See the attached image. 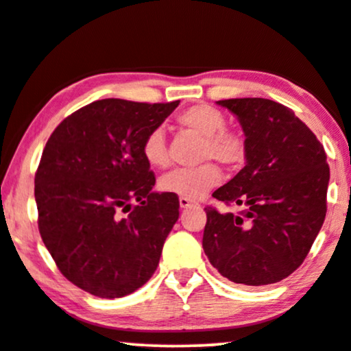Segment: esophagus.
<instances>
[{"label": "esophagus", "instance_id": "34e87169", "mask_svg": "<svg viewBox=\"0 0 351 351\" xmlns=\"http://www.w3.org/2000/svg\"><path fill=\"white\" fill-rule=\"evenodd\" d=\"M180 205H181V208H188V207H191V205H194V202L186 197H180Z\"/></svg>", "mask_w": 351, "mask_h": 351}]
</instances>
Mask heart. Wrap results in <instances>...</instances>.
<instances>
[{
    "instance_id": "obj_1",
    "label": "heart",
    "mask_w": 351,
    "mask_h": 351,
    "mask_svg": "<svg viewBox=\"0 0 351 351\" xmlns=\"http://www.w3.org/2000/svg\"><path fill=\"white\" fill-rule=\"evenodd\" d=\"M180 128L202 138L200 162L218 160L226 167H237L247 157V141L244 134L228 130L226 117L212 106L199 104L181 112L176 117ZM144 160L152 168H165L170 163L165 136L162 130H152L144 138L141 147ZM221 181V171L213 162H207L191 170H175L167 173L158 181L163 193L180 195L189 200L202 199L210 189Z\"/></svg>"
}]
</instances>
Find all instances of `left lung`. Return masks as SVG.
<instances>
[{"label": "left lung", "instance_id": "left-lung-1", "mask_svg": "<svg viewBox=\"0 0 351 351\" xmlns=\"http://www.w3.org/2000/svg\"><path fill=\"white\" fill-rule=\"evenodd\" d=\"M237 117L245 167L213 193L239 213L207 207L202 247L221 276L244 286L282 281L303 263L328 210L329 165L292 109L263 97L218 101Z\"/></svg>", "mask_w": 351, "mask_h": 351}]
</instances>
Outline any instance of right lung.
Here are the masks:
<instances>
[{"label":"right lung","instance_id":"right-lung-1","mask_svg":"<svg viewBox=\"0 0 351 351\" xmlns=\"http://www.w3.org/2000/svg\"><path fill=\"white\" fill-rule=\"evenodd\" d=\"M178 104L95 101L46 143L35 173L41 239L60 273L91 295L125 297L157 269L180 200L152 193L141 147Z\"/></svg>","mask_w":351,"mask_h":351}]
</instances>
